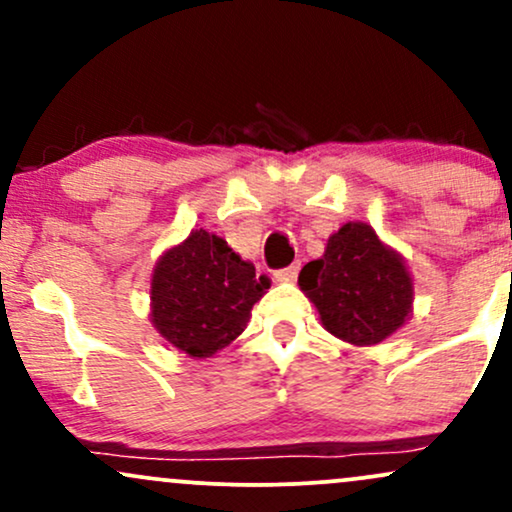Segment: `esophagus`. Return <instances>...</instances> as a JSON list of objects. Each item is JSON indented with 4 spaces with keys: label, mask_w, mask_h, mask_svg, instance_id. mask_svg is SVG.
<instances>
[{
    "label": "esophagus",
    "mask_w": 512,
    "mask_h": 512,
    "mask_svg": "<svg viewBox=\"0 0 512 512\" xmlns=\"http://www.w3.org/2000/svg\"><path fill=\"white\" fill-rule=\"evenodd\" d=\"M298 269H301L298 264H291V267H284V269H276L274 279L276 281H286V284H289V281H296Z\"/></svg>",
    "instance_id": "obj_1"
}]
</instances>
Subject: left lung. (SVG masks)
I'll return each instance as SVG.
<instances>
[{
    "mask_svg": "<svg viewBox=\"0 0 512 512\" xmlns=\"http://www.w3.org/2000/svg\"><path fill=\"white\" fill-rule=\"evenodd\" d=\"M298 286L315 303L322 327L356 346L380 344L397 332L414 301L402 255L361 221L332 233L325 255L301 269Z\"/></svg>",
    "mask_w": 512,
    "mask_h": 512,
    "instance_id": "left-lung-1",
    "label": "left lung"
}]
</instances>
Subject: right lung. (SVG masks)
Instances as JSON below:
<instances>
[{
	"label": "right lung",
	"instance_id": "right-lung-1",
	"mask_svg": "<svg viewBox=\"0 0 512 512\" xmlns=\"http://www.w3.org/2000/svg\"><path fill=\"white\" fill-rule=\"evenodd\" d=\"M269 289L252 262L197 228L163 252L151 276V322L175 349L209 358L248 327L250 310Z\"/></svg>",
	"mask_w": 512,
	"mask_h": 512
}]
</instances>
